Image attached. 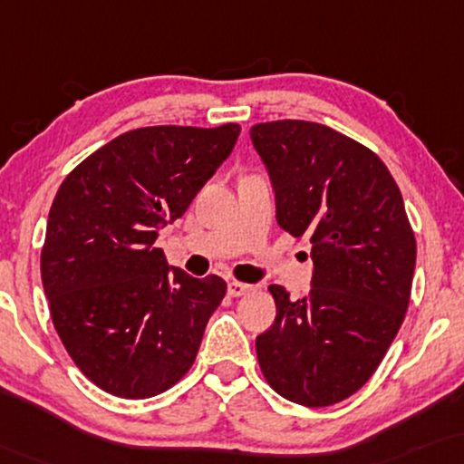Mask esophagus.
Listing matches in <instances>:
<instances>
[{
  "label": "esophagus",
  "instance_id": "34e87169",
  "mask_svg": "<svg viewBox=\"0 0 464 464\" xmlns=\"http://www.w3.org/2000/svg\"><path fill=\"white\" fill-rule=\"evenodd\" d=\"M252 290H254V285H250V284L229 282V295H231V296H244V295H250Z\"/></svg>",
  "mask_w": 464,
  "mask_h": 464
}]
</instances>
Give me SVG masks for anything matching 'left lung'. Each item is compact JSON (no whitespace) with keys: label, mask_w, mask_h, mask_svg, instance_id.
<instances>
[{"label":"left lung","mask_w":464,"mask_h":464,"mask_svg":"<svg viewBox=\"0 0 464 464\" xmlns=\"http://www.w3.org/2000/svg\"><path fill=\"white\" fill-rule=\"evenodd\" d=\"M250 136L276 188L277 225L313 244L309 296L269 285L277 315L256 336L260 370L285 400L332 406L370 381L406 317L412 225L393 176L362 142L303 120L256 123Z\"/></svg>","instance_id":"8db88e82"}]
</instances>
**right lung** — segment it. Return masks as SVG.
<instances>
[{
    "label": "right lung",
    "instance_id": "add662e5",
    "mask_svg": "<svg viewBox=\"0 0 464 464\" xmlns=\"http://www.w3.org/2000/svg\"><path fill=\"white\" fill-rule=\"evenodd\" d=\"M239 132L237 123L130 130L71 169L52 201L42 247L52 324L83 376L111 395L164 393L198 357L227 282L168 266L155 239Z\"/></svg>",
    "mask_w": 464,
    "mask_h": 464
}]
</instances>
